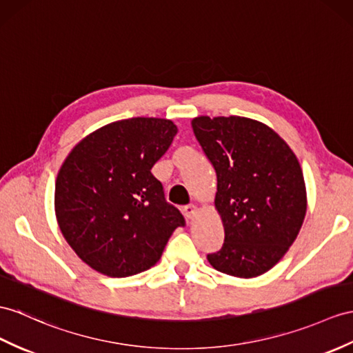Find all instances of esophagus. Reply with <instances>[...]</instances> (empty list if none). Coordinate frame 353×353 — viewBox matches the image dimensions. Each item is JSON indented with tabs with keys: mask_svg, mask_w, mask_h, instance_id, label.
Segmentation results:
<instances>
[{
	"mask_svg": "<svg viewBox=\"0 0 353 353\" xmlns=\"http://www.w3.org/2000/svg\"><path fill=\"white\" fill-rule=\"evenodd\" d=\"M183 212H184V216L187 219H193L196 216V212H197L196 205H185L183 208Z\"/></svg>",
	"mask_w": 353,
	"mask_h": 353,
	"instance_id": "34e87169",
	"label": "esophagus"
}]
</instances>
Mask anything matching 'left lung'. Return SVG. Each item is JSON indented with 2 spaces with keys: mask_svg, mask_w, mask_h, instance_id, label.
<instances>
[{
  "mask_svg": "<svg viewBox=\"0 0 353 353\" xmlns=\"http://www.w3.org/2000/svg\"><path fill=\"white\" fill-rule=\"evenodd\" d=\"M192 127L217 174L214 203L225 243L208 262L252 279L270 271L294 244L307 211L296 156L263 123L244 117H197Z\"/></svg>",
  "mask_w": 353,
  "mask_h": 353,
  "instance_id": "obj_1",
  "label": "left lung"
}]
</instances>
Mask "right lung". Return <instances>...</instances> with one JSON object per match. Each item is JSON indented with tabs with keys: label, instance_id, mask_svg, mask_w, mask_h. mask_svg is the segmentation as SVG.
<instances>
[{
	"label": "right lung",
	"instance_id": "obj_1",
	"mask_svg": "<svg viewBox=\"0 0 353 353\" xmlns=\"http://www.w3.org/2000/svg\"><path fill=\"white\" fill-rule=\"evenodd\" d=\"M176 125L163 118H128L103 125L76 145L55 183V214L65 241L108 277L150 270L184 226L151 174Z\"/></svg>",
	"mask_w": 353,
	"mask_h": 353
}]
</instances>
